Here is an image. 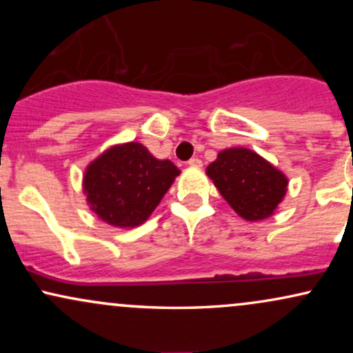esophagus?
<instances>
[{
	"instance_id": "obj_1",
	"label": "esophagus",
	"mask_w": 353,
	"mask_h": 353,
	"mask_svg": "<svg viewBox=\"0 0 353 353\" xmlns=\"http://www.w3.org/2000/svg\"><path fill=\"white\" fill-rule=\"evenodd\" d=\"M188 164L190 165V168H202V161L199 159V157H192Z\"/></svg>"
}]
</instances>
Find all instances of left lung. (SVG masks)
I'll return each mask as SVG.
<instances>
[{
	"label": "left lung",
	"instance_id": "left-lung-1",
	"mask_svg": "<svg viewBox=\"0 0 353 353\" xmlns=\"http://www.w3.org/2000/svg\"><path fill=\"white\" fill-rule=\"evenodd\" d=\"M205 174L230 208L249 222L274 216L289 185L285 174L247 148L221 151Z\"/></svg>",
	"mask_w": 353,
	"mask_h": 353
}]
</instances>
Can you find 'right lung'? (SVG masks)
Instances as JSON below:
<instances>
[{
    "label": "right lung",
    "instance_id": "1",
    "mask_svg": "<svg viewBox=\"0 0 353 353\" xmlns=\"http://www.w3.org/2000/svg\"><path fill=\"white\" fill-rule=\"evenodd\" d=\"M181 171L156 159L141 143L116 144L84 171L89 209L112 228L132 229L149 219Z\"/></svg>",
    "mask_w": 353,
    "mask_h": 353
}]
</instances>
